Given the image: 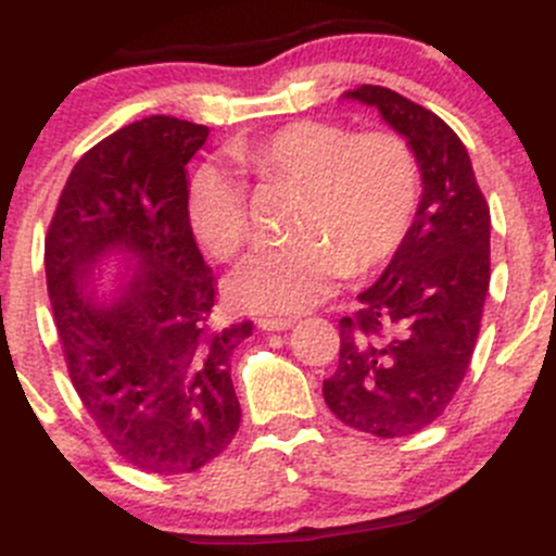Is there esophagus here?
I'll list each match as a JSON object with an SVG mask.
<instances>
[{
	"label": "esophagus",
	"instance_id": "1",
	"mask_svg": "<svg viewBox=\"0 0 556 556\" xmlns=\"http://www.w3.org/2000/svg\"><path fill=\"white\" fill-rule=\"evenodd\" d=\"M261 327V330H266V332H279V330H290V327L295 325V319H290V317H261L258 323H255Z\"/></svg>",
	"mask_w": 556,
	"mask_h": 556
}]
</instances>
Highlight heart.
Returning a JSON list of instances; mask_svg holds the SVG:
<instances>
[{
    "label": "heart",
    "mask_w": 556,
    "mask_h": 556,
    "mask_svg": "<svg viewBox=\"0 0 556 556\" xmlns=\"http://www.w3.org/2000/svg\"><path fill=\"white\" fill-rule=\"evenodd\" d=\"M233 165L263 186L301 189V239L261 248L239 263L229 295L248 312L301 314L323 303L349 271L381 266L416 220L420 170L394 132H362L303 119L231 149ZM189 224L215 258L250 239L248 189L229 167L207 162L191 175Z\"/></svg>",
    "instance_id": "obj_1"
}]
</instances>
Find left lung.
Masks as SVG:
<instances>
[{"instance_id":"left-lung-1","label":"left lung","mask_w":556,"mask_h":556,"mask_svg":"<svg viewBox=\"0 0 556 556\" xmlns=\"http://www.w3.org/2000/svg\"><path fill=\"white\" fill-rule=\"evenodd\" d=\"M381 114L418 160L420 202L359 312L341 319L338 370L323 394L365 434L410 437L442 416L469 370L490 288V207L469 151L429 109L362 85L343 92Z\"/></svg>"}]
</instances>
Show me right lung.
<instances>
[{"instance_id":"1","label":"right lung","mask_w":556,"mask_h":556,"mask_svg":"<svg viewBox=\"0 0 556 556\" xmlns=\"http://www.w3.org/2000/svg\"><path fill=\"white\" fill-rule=\"evenodd\" d=\"M210 130L146 116L74 165L45 239L68 376L109 445L149 475H189L239 429L231 352L253 325L213 323L215 282L186 210ZM114 262L121 271L103 278Z\"/></svg>"}]
</instances>
